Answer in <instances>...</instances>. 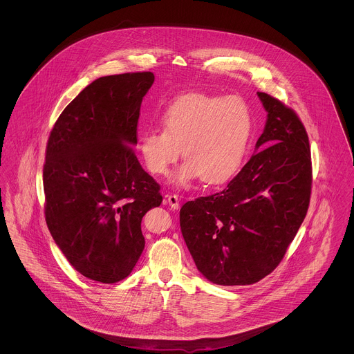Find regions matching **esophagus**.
<instances>
[{"label": "esophagus", "instance_id": "1", "mask_svg": "<svg viewBox=\"0 0 354 354\" xmlns=\"http://www.w3.org/2000/svg\"><path fill=\"white\" fill-rule=\"evenodd\" d=\"M167 204H169L173 209H178V207H180L178 196H177V195H169V196H167Z\"/></svg>", "mask_w": 354, "mask_h": 354}]
</instances>
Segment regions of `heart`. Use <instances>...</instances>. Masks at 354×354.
Returning a JSON list of instances; mask_svg holds the SVG:
<instances>
[{"label": "heart", "mask_w": 354, "mask_h": 354, "mask_svg": "<svg viewBox=\"0 0 354 354\" xmlns=\"http://www.w3.org/2000/svg\"><path fill=\"white\" fill-rule=\"evenodd\" d=\"M160 122L163 131L149 129L139 140L143 162L153 176L167 174L180 153L187 160L171 177L178 187L199 178L223 184L241 169L253 131L252 111L241 98L184 94L165 109Z\"/></svg>", "instance_id": "heart-1"}]
</instances>
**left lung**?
<instances>
[{
  "mask_svg": "<svg viewBox=\"0 0 354 354\" xmlns=\"http://www.w3.org/2000/svg\"><path fill=\"white\" fill-rule=\"evenodd\" d=\"M267 111L256 152L219 194L187 202L180 226L198 270L222 286L252 285L272 272L308 211L312 163L303 122L257 93Z\"/></svg>",
  "mask_w": 354,
  "mask_h": 354,
  "instance_id": "obj_1",
  "label": "left lung"
}]
</instances>
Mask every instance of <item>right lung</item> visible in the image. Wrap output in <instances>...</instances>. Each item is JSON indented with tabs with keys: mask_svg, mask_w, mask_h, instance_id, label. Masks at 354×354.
Here are the masks:
<instances>
[{
	"mask_svg": "<svg viewBox=\"0 0 354 354\" xmlns=\"http://www.w3.org/2000/svg\"><path fill=\"white\" fill-rule=\"evenodd\" d=\"M152 72L94 80L51 129L44 166L51 237L76 271L102 283L127 278L145 250L142 219L160 205L159 184L133 146Z\"/></svg>",
	"mask_w": 354,
	"mask_h": 354,
	"instance_id": "add662e5",
	"label": "right lung"
}]
</instances>
